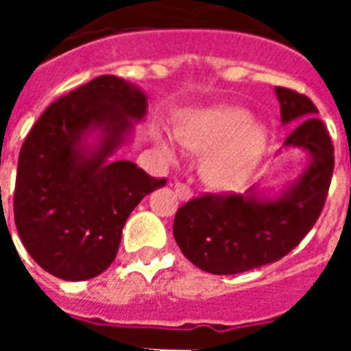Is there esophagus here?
Wrapping results in <instances>:
<instances>
[{
    "mask_svg": "<svg viewBox=\"0 0 351 351\" xmlns=\"http://www.w3.org/2000/svg\"><path fill=\"white\" fill-rule=\"evenodd\" d=\"M173 190H176V195H178L179 200H182V202H186V200H190V198L193 197V191L190 190V186L186 184V182L176 181Z\"/></svg>",
    "mask_w": 351,
    "mask_h": 351,
    "instance_id": "34e87169",
    "label": "esophagus"
}]
</instances>
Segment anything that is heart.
<instances>
[{"mask_svg": "<svg viewBox=\"0 0 351 351\" xmlns=\"http://www.w3.org/2000/svg\"><path fill=\"white\" fill-rule=\"evenodd\" d=\"M182 145L195 153H207L202 163V178L214 190H234L243 184L258 165L267 144V132L251 123L247 110L219 107L200 112L178 130ZM161 151L173 160L170 145Z\"/></svg>", "mask_w": 351, "mask_h": 351, "instance_id": "obj_1", "label": "heart"}]
</instances>
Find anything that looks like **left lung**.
<instances>
[{
    "mask_svg": "<svg viewBox=\"0 0 351 351\" xmlns=\"http://www.w3.org/2000/svg\"><path fill=\"white\" fill-rule=\"evenodd\" d=\"M281 121L293 130L285 145L311 154L302 178L278 200L247 195L206 193L181 206L173 237L182 255L210 274H239L278 262L302 241L320 218L334 172V145L318 108L306 95L276 88Z\"/></svg>",
    "mask_w": 351,
    "mask_h": 351,
    "instance_id": "1",
    "label": "left lung"
}]
</instances>
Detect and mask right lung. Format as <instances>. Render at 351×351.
<instances>
[{"instance_id": "1", "label": "right lung", "mask_w": 351, "mask_h": 351, "mask_svg": "<svg viewBox=\"0 0 351 351\" xmlns=\"http://www.w3.org/2000/svg\"><path fill=\"white\" fill-rule=\"evenodd\" d=\"M147 98L119 77L101 75L52 101L19 153L14 191L17 232L43 271L66 281L91 280L114 262L121 234L142 198L167 179L132 161H107L145 116ZM104 132L98 149L85 133Z\"/></svg>"}]
</instances>
